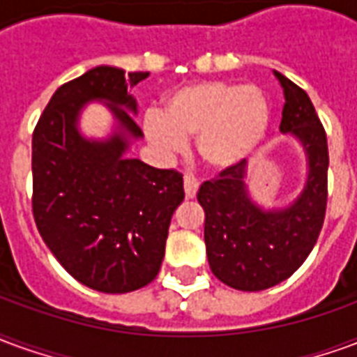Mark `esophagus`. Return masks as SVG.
<instances>
[{
    "instance_id": "1",
    "label": "esophagus",
    "mask_w": 357,
    "mask_h": 357,
    "mask_svg": "<svg viewBox=\"0 0 357 357\" xmlns=\"http://www.w3.org/2000/svg\"><path fill=\"white\" fill-rule=\"evenodd\" d=\"M183 187H185V197H187V199H195V195H197V189H199V181H197L193 176H185V179H183Z\"/></svg>"
}]
</instances>
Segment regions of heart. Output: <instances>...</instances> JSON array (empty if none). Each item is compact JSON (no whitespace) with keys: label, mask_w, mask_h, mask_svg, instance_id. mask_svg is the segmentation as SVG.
<instances>
[{"label":"heart","mask_w":357,"mask_h":357,"mask_svg":"<svg viewBox=\"0 0 357 357\" xmlns=\"http://www.w3.org/2000/svg\"><path fill=\"white\" fill-rule=\"evenodd\" d=\"M269 105L255 86L199 82L168 97L164 116L149 114V141L162 155H176L183 141L197 137L195 149L212 170H225L255 151L266 135Z\"/></svg>","instance_id":"heart-1"}]
</instances>
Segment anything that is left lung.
I'll return each mask as SVG.
<instances>
[{"mask_svg":"<svg viewBox=\"0 0 357 357\" xmlns=\"http://www.w3.org/2000/svg\"><path fill=\"white\" fill-rule=\"evenodd\" d=\"M284 93L279 130L296 135L307 155L304 191L291 206L264 212L248 199L245 160L199 187L204 210V243L212 273L237 291H264L291 277L312 252L327 208L329 149L310 97L275 73Z\"/></svg>","mask_w":357,"mask_h":357,"instance_id":"left-lung-1","label":"left lung"}]
</instances>
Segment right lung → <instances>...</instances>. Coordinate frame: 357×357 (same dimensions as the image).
Returning a JSON list of instances; mask_svg holds the SVG:
<instances>
[{
    "mask_svg": "<svg viewBox=\"0 0 357 357\" xmlns=\"http://www.w3.org/2000/svg\"><path fill=\"white\" fill-rule=\"evenodd\" d=\"M149 73L97 66L53 93L32 133V212L38 231L70 275L109 294L149 284L162 264L174 210L183 201V176L126 158L141 128L128 93ZM107 100L119 120L110 140L77 133L79 109Z\"/></svg>",
    "mask_w": 357,
    "mask_h": 357,
    "instance_id": "add662e5",
    "label": "right lung"
}]
</instances>
